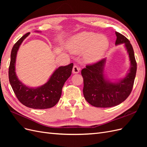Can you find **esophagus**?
<instances>
[{
	"label": "esophagus",
	"mask_w": 147,
	"mask_h": 147,
	"mask_svg": "<svg viewBox=\"0 0 147 147\" xmlns=\"http://www.w3.org/2000/svg\"><path fill=\"white\" fill-rule=\"evenodd\" d=\"M80 68L78 66H77V65H74L73 69H72L73 74H78L80 72Z\"/></svg>",
	"instance_id": "1"
}]
</instances>
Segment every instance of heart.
I'll list each match as a JSON object with an SVG mask.
<instances>
[{"mask_svg":"<svg viewBox=\"0 0 147 147\" xmlns=\"http://www.w3.org/2000/svg\"><path fill=\"white\" fill-rule=\"evenodd\" d=\"M108 46L109 40L106 37L89 32L80 33L69 41V48L71 50L77 53L86 50V58L91 63L99 60Z\"/></svg>","mask_w":147,"mask_h":147,"instance_id":"1","label":"heart"}]
</instances>
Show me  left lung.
<instances>
[{
  "instance_id": "8db88e82",
  "label": "left lung",
  "mask_w": 147,
  "mask_h": 147,
  "mask_svg": "<svg viewBox=\"0 0 147 147\" xmlns=\"http://www.w3.org/2000/svg\"><path fill=\"white\" fill-rule=\"evenodd\" d=\"M115 45L124 43L131 61V69L126 77L117 83H112L104 78L105 59L88 64L82 70L83 78V95L89 104L96 107L107 108L116 106L130 95L134 85L137 63L132 45L123 35L116 32Z\"/></svg>"
}]
</instances>
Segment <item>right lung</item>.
Listing matches in <instances>:
<instances>
[{
  "mask_svg": "<svg viewBox=\"0 0 147 147\" xmlns=\"http://www.w3.org/2000/svg\"><path fill=\"white\" fill-rule=\"evenodd\" d=\"M26 34L13 45L8 69L10 83L17 99L28 107L34 109H46L54 107L59 101L62 89L72 74L73 63L59 67L53 74L50 80L43 86L37 88L26 86L18 79L15 73V61L17 51L21 43L29 35Z\"/></svg>",
  "mask_w": 147,
  "mask_h": 147,
  "instance_id": "1",
  "label": "right lung"
}]
</instances>
